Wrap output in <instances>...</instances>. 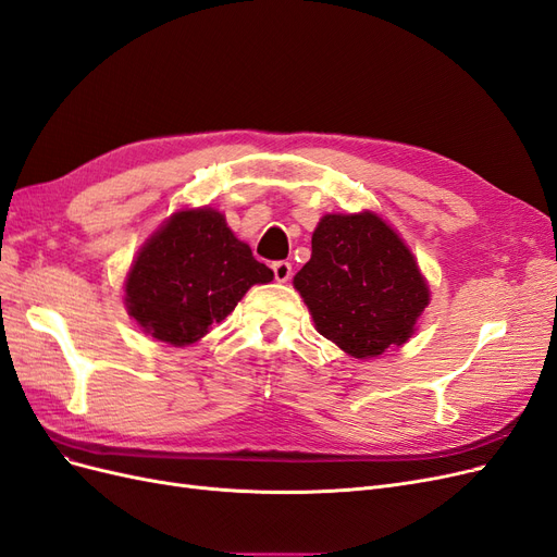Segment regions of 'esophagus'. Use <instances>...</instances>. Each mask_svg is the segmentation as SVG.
<instances>
[{"instance_id": "1", "label": "esophagus", "mask_w": 557, "mask_h": 557, "mask_svg": "<svg viewBox=\"0 0 557 557\" xmlns=\"http://www.w3.org/2000/svg\"><path fill=\"white\" fill-rule=\"evenodd\" d=\"M272 270H274V278H276L278 283L290 281V276H293V264H290V262H285V260L274 262V264H272Z\"/></svg>"}]
</instances>
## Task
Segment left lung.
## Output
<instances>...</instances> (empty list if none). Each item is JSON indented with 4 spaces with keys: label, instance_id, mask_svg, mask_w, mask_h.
<instances>
[{
    "label": "left lung",
    "instance_id": "1",
    "mask_svg": "<svg viewBox=\"0 0 557 557\" xmlns=\"http://www.w3.org/2000/svg\"><path fill=\"white\" fill-rule=\"evenodd\" d=\"M295 287L318 332L357 359L403 345L429 306L410 248L373 212L322 216Z\"/></svg>",
    "mask_w": 557,
    "mask_h": 557
}]
</instances>
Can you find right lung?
<instances>
[{
  "label": "right lung",
  "mask_w": 557,
  "mask_h": 557,
  "mask_svg": "<svg viewBox=\"0 0 557 557\" xmlns=\"http://www.w3.org/2000/svg\"><path fill=\"white\" fill-rule=\"evenodd\" d=\"M272 278L221 212L184 209L140 248L126 276V309L149 336L188 345L233 313L248 287Z\"/></svg>",
  "instance_id": "obj_1"
}]
</instances>
